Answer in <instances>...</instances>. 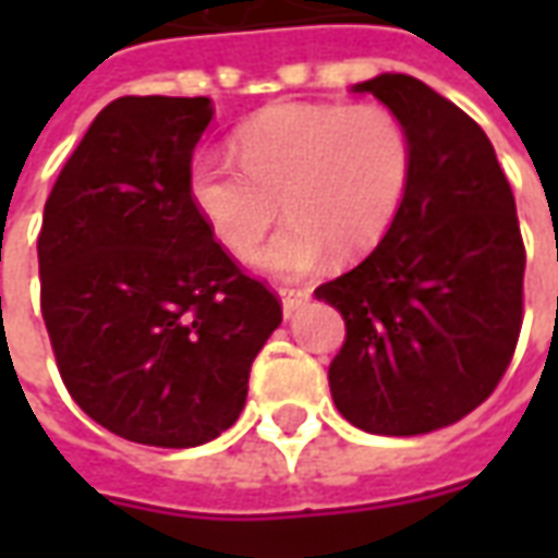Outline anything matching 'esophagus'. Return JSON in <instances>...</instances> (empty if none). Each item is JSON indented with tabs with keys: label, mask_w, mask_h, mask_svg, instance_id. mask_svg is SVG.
I'll return each instance as SVG.
<instances>
[{
	"label": "esophagus",
	"mask_w": 558,
	"mask_h": 558,
	"mask_svg": "<svg viewBox=\"0 0 558 558\" xmlns=\"http://www.w3.org/2000/svg\"><path fill=\"white\" fill-rule=\"evenodd\" d=\"M280 302H283V311L292 314L295 307H302L307 299H311V290H304V287H280Z\"/></svg>",
	"instance_id": "esophagus-1"
}]
</instances>
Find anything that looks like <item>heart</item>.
<instances>
[{
    "label": "heart",
    "instance_id": "obj_1",
    "mask_svg": "<svg viewBox=\"0 0 558 558\" xmlns=\"http://www.w3.org/2000/svg\"><path fill=\"white\" fill-rule=\"evenodd\" d=\"M239 160L196 155L187 194L232 256H251L283 211L290 223L259 254L278 278L314 271L335 251L359 259L386 239L412 172L410 131L383 104H283L235 134Z\"/></svg>",
    "mask_w": 558,
    "mask_h": 558
}]
</instances>
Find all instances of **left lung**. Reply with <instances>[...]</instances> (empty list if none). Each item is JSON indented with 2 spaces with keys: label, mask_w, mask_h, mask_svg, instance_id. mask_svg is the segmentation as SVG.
I'll list each match as a JSON object with an SVG mask.
<instances>
[{
  "label": "left lung",
  "mask_w": 558,
  "mask_h": 558,
  "mask_svg": "<svg viewBox=\"0 0 558 558\" xmlns=\"http://www.w3.org/2000/svg\"><path fill=\"white\" fill-rule=\"evenodd\" d=\"M355 92L403 119L412 172L374 254L316 287L347 323L328 386L355 427L418 436L460 421L499 386L523 326L526 247L478 122L407 74Z\"/></svg>",
  "instance_id": "obj_1"
}]
</instances>
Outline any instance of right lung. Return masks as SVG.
<instances>
[{
	"label": "right lung",
	"instance_id": "obj_1",
	"mask_svg": "<svg viewBox=\"0 0 558 558\" xmlns=\"http://www.w3.org/2000/svg\"><path fill=\"white\" fill-rule=\"evenodd\" d=\"M208 98L107 104L44 203L41 314L68 395L122 439L194 448L235 424L280 299L187 194Z\"/></svg>",
	"mask_w": 558,
	"mask_h": 558
}]
</instances>
